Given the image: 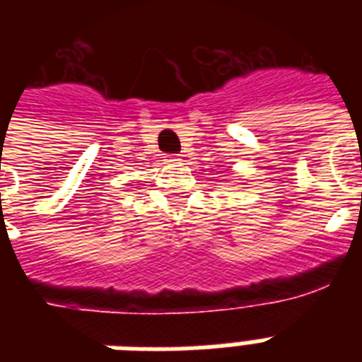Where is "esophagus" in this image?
<instances>
[{"label":"esophagus","instance_id":"obj_1","mask_svg":"<svg viewBox=\"0 0 362 362\" xmlns=\"http://www.w3.org/2000/svg\"><path fill=\"white\" fill-rule=\"evenodd\" d=\"M167 161H170V163H176V161H180V156H167Z\"/></svg>","mask_w":362,"mask_h":362}]
</instances>
